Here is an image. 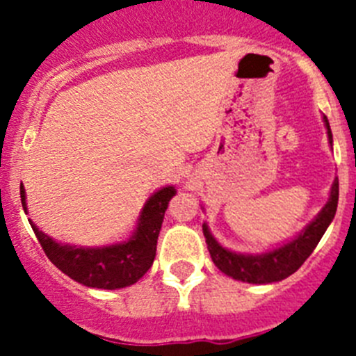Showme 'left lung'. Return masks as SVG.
<instances>
[{
    "instance_id": "1",
    "label": "left lung",
    "mask_w": 356,
    "mask_h": 356,
    "mask_svg": "<svg viewBox=\"0 0 356 356\" xmlns=\"http://www.w3.org/2000/svg\"><path fill=\"white\" fill-rule=\"evenodd\" d=\"M328 134V143L333 146L332 130H330V122L326 115L323 118ZM339 203V180H333L332 188H330V197L326 205L321 209L314 221L308 222L301 234L296 235L289 242L282 244L278 248L266 251V253H237L228 248L221 246L216 241L207 222H203V235H205L207 248L210 251L213 264L221 273H225L229 278L238 280V282H246V284H273V282H282L292 273H296L303 266L305 260L312 254L316 246L319 244L321 237L325 235L326 228L333 221L335 212H337Z\"/></svg>"
}]
</instances>
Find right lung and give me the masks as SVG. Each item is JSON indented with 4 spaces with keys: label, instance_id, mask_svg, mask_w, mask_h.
Segmentation results:
<instances>
[{
    "label": "right lung",
    "instance_id": "add662e5",
    "mask_svg": "<svg viewBox=\"0 0 356 356\" xmlns=\"http://www.w3.org/2000/svg\"><path fill=\"white\" fill-rule=\"evenodd\" d=\"M175 194L176 188L172 185L162 187L151 194L140 210L137 226L130 237L108 246L87 248L62 244L37 228L31 219L28 221L35 232V237L39 238L44 253L48 254V259L64 275L85 287L115 291L137 284L153 266L163 213ZM21 203L24 212L28 213L23 184H21Z\"/></svg>",
    "mask_w": 356,
    "mask_h": 356
}]
</instances>
